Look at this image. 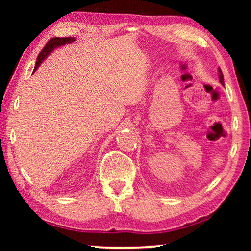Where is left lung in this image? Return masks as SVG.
I'll return each instance as SVG.
<instances>
[{"mask_svg": "<svg viewBox=\"0 0 251 251\" xmlns=\"http://www.w3.org/2000/svg\"><path fill=\"white\" fill-rule=\"evenodd\" d=\"M218 77H219V82L224 85V76H223V73L221 71V68H218Z\"/></svg>", "mask_w": 251, "mask_h": 251, "instance_id": "obj_1", "label": "left lung"}]
</instances>
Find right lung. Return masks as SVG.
Masks as SVG:
<instances>
[{
    "label": "right lung",
    "mask_w": 251,
    "mask_h": 251,
    "mask_svg": "<svg viewBox=\"0 0 251 251\" xmlns=\"http://www.w3.org/2000/svg\"><path fill=\"white\" fill-rule=\"evenodd\" d=\"M74 41H75V37H53V39H51L49 42L46 44V47L43 48L42 51H41L39 57H37L35 67H34L33 72H35L37 68L40 67V65L43 63L44 59H46V58L49 56V54L52 52L56 48L65 46V44L67 43H72L74 42Z\"/></svg>",
    "instance_id": "1"
}]
</instances>
